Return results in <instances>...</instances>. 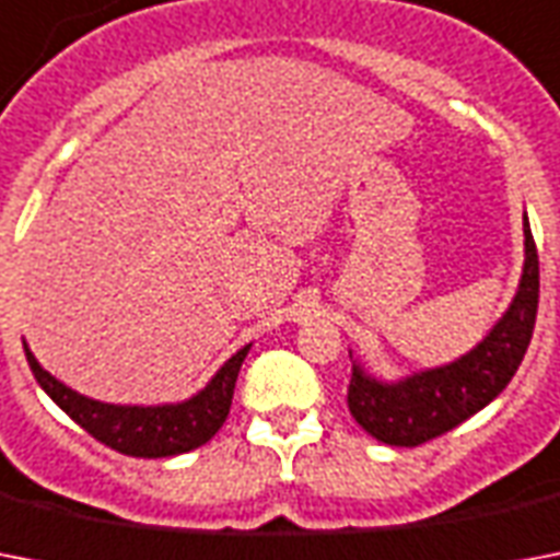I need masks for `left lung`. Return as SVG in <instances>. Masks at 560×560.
<instances>
[{
  "instance_id": "left-lung-1",
  "label": "left lung",
  "mask_w": 560,
  "mask_h": 560,
  "mask_svg": "<svg viewBox=\"0 0 560 560\" xmlns=\"http://www.w3.org/2000/svg\"><path fill=\"white\" fill-rule=\"evenodd\" d=\"M523 235L526 264L517 296L477 349L451 366L430 369L398 383H381L360 366L351 369V416L377 442L418 447L430 439H439L462 421H468L509 386L529 349L540 293L538 246L532 237L529 220L523 223Z\"/></svg>"
}]
</instances>
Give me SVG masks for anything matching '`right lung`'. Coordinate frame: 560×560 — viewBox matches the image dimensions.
<instances>
[{
    "instance_id": "1",
    "label": "right lung",
    "mask_w": 560,
    "mask_h": 560,
    "mask_svg": "<svg viewBox=\"0 0 560 560\" xmlns=\"http://www.w3.org/2000/svg\"><path fill=\"white\" fill-rule=\"evenodd\" d=\"M246 351L249 346L237 351L235 358H229L223 369L211 377L209 386L188 398L186 404H165V407H116V404L83 398L55 381L28 349H25V358L39 386L48 392V398L55 400L74 424H81L92 439H98L101 444L125 456L162 459V456H177V453L200 447L223 427Z\"/></svg>"
}]
</instances>
